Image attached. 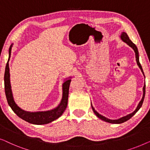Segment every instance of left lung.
I'll use <instances>...</instances> for the list:
<instances>
[{
    "mask_svg": "<svg viewBox=\"0 0 150 150\" xmlns=\"http://www.w3.org/2000/svg\"><path fill=\"white\" fill-rule=\"evenodd\" d=\"M120 39H121L122 41H123L124 43H126L128 45H129L130 47H132V49H133L134 53H135V58H136V61H137V64L139 67V69H141V72L144 75V77H145V75H144V73H143V69H142V67H141V65L140 64V62H139V52H138V49L137 47V46L135 45V44H134L131 41V40L129 39V37H128V36L127 34L124 32H122L121 35H120ZM145 83L144 84V86H143V96H142V98H141V100L139 101V104L137 105V108L135 109V110H134L133 112L130 113V114H128L126 115V116H124V117H122L119 118V119H117V120H110V119H108V118H107L106 117L103 116V115L99 114V113L97 112V111L94 109V108L92 106V103H91V107H92V110H93L94 113H95V115H96L97 117L98 118H100V120H103V121L106 122H109V123H111V124H121V123H123V122L127 121L129 119H130L133 115L135 114V113L137 112V111L139 110V109L141 108V106H142V104L143 103V100H144V98H145Z\"/></svg>",
    "mask_w": 150,
    "mask_h": 150,
    "instance_id": "obj_1",
    "label": "left lung"
}]
</instances>
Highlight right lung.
<instances>
[{
	"instance_id": "1",
	"label": "right lung",
	"mask_w": 150,
	"mask_h": 150,
	"mask_svg": "<svg viewBox=\"0 0 150 150\" xmlns=\"http://www.w3.org/2000/svg\"><path fill=\"white\" fill-rule=\"evenodd\" d=\"M13 47V43L11 45L9 50V59L6 64L5 76H4V81H5V92L6 98H7V103L11 107L13 112L18 115V117L22 118V120L29 122V123L36 124V125H42V124H49L50 122L54 121L58 117H60L67 107L69 97V85L71 81V77L67 78L62 83V97L60 103L55 108L51 110L44 111H35V112H30L23 110L18 106L15 102L13 96L11 82H10V73L9 61L10 60L11 53V48Z\"/></svg>"
}]
</instances>
